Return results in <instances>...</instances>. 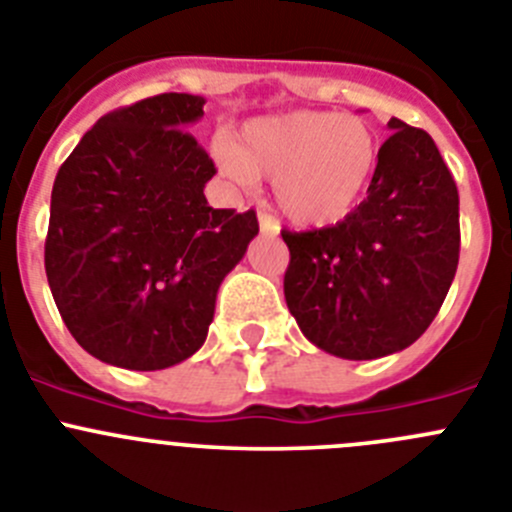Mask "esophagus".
<instances>
[{
  "instance_id": "esophagus-1",
  "label": "esophagus",
  "mask_w": 512,
  "mask_h": 512,
  "mask_svg": "<svg viewBox=\"0 0 512 512\" xmlns=\"http://www.w3.org/2000/svg\"><path fill=\"white\" fill-rule=\"evenodd\" d=\"M257 222H260V232H262V234H278V232H280L278 219L270 217V214H267V212H260V217H257Z\"/></svg>"
}]
</instances>
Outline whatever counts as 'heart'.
Instances as JSON below:
<instances>
[{
  "mask_svg": "<svg viewBox=\"0 0 512 512\" xmlns=\"http://www.w3.org/2000/svg\"><path fill=\"white\" fill-rule=\"evenodd\" d=\"M217 164L237 184L272 179V197L290 222L326 227L369 189L379 138L361 116L293 111L247 121L229 143H219Z\"/></svg>",
  "mask_w": 512,
  "mask_h": 512,
  "instance_id": "b5f03b06",
  "label": "heart"
}]
</instances>
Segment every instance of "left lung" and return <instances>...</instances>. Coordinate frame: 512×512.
I'll return each mask as SVG.
<instances>
[{
    "label": "left lung",
    "mask_w": 512,
    "mask_h": 512,
    "mask_svg": "<svg viewBox=\"0 0 512 512\" xmlns=\"http://www.w3.org/2000/svg\"><path fill=\"white\" fill-rule=\"evenodd\" d=\"M369 197L333 227L290 232L285 303L300 331L338 358L412 346L460 262V194L432 136L391 118Z\"/></svg>",
    "instance_id": "left-lung-1"
}]
</instances>
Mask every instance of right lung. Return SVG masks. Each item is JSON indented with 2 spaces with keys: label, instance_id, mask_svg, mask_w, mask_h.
Instances as JSON below:
<instances>
[{
  "label": "right lung",
  "instance_id": "right-lung-1",
  "mask_svg": "<svg viewBox=\"0 0 512 512\" xmlns=\"http://www.w3.org/2000/svg\"><path fill=\"white\" fill-rule=\"evenodd\" d=\"M204 98L161 93L100 118L55 176L45 272L75 341L105 364L159 371L202 348L224 275L260 232L212 209L214 161L184 131Z\"/></svg>",
  "mask_w": 512,
  "mask_h": 512
}]
</instances>
